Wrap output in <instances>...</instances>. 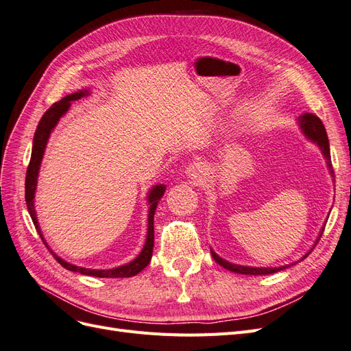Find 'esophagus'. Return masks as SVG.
I'll return each mask as SVG.
<instances>
[{
	"instance_id": "34e87169",
	"label": "esophagus",
	"mask_w": 351,
	"mask_h": 351,
	"mask_svg": "<svg viewBox=\"0 0 351 351\" xmlns=\"http://www.w3.org/2000/svg\"><path fill=\"white\" fill-rule=\"evenodd\" d=\"M186 176L189 180H192L195 184H199V186L204 184L206 182V177H208L206 167L202 162L190 164L189 168L186 169Z\"/></svg>"
}]
</instances>
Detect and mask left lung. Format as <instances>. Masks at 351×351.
I'll use <instances>...</instances> for the list:
<instances>
[{
  "label": "left lung",
  "instance_id": "1",
  "mask_svg": "<svg viewBox=\"0 0 351 351\" xmlns=\"http://www.w3.org/2000/svg\"><path fill=\"white\" fill-rule=\"evenodd\" d=\"M299 124H300V129L303 132V134L309 139L311 142L316 143L317 146H319V149L322 151L325 159H326V165L329 168V173H331V176L334 177V171H332V164H331V152H329V141H328V136H326V130L325 127L321 121V119H317V117L315 114H309L306 112L303 115H300L299 119ZM324 231V228H322ZM321 231V234H322ZM319 234V237H321ZM319 237H317V240H319ZM316 240V243H317ZM315 243V244H316ZM311 252H307L304 256L302 258V261ZM210 254L212 258H214V261L221 265V267H224L226 269L231 271V272H237V274H244V275H269V274H275L278 271H282L285 269L289 265H284V267H278V268H256V267H243V265H236V263H231L226 259L219 258L218 254L210 249Z\"/></svg>",
  "mask_w": 351,
  "mask_h": 351
}]
</instances>
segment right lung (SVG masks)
I'll list each match as a JSON object with an SVG mask.
<instances>
[{
  "label": "right lung",
  "instance_id": "add662e5",
  "mask_svg": "<svg viewBox=\"0 0 351 351\" xmlns=\"http://www.w3.org/2000/svg\"><path fill=\"white\" fill-rule=\"evenodd\" d=\"M84 95H89L88 89L67 95V97H64L61 101L52 104L49 110L44 115H42V119H40V121L36 127L35 137H34V146H32L30 162H29L27 171H26L25 197H26V205H27V210L30 214V218H32V221H34L38 234L40 236L42 241H44V244L48 249H49V246H48V243L45 241L44 236H42V232H40V227L38 224L36 210H35V205H34L39 168H40L42 158H44V152H45L47 142L49 139L51 132L54 130V127L57 125V123L60 121L61 117L69 111L71 102L80 99L82 97H84ZM164 192H165V186L158 184V186H154L149 190V193H147L149 214H147L146 241H145V246H143L142 252L139 253V256L133 259L132 262L121 265V267H119V268H112V269H89V268L76 267V265L66 262L64 259H61L60 256H57V254L52 252L51 249H49V252L52 253V256L56 258V261L61 265V267H64L66 269L73 271V272H80L83 275H90V277H98V278H129V277H134L136 274H139L142 269H145L152 259V252H154V215H155V210H156V206H158V202H159V199L164 196Z\"/></svg>",
  "mask_w": 351,
  "mask_h": 351
}]
</instances>
